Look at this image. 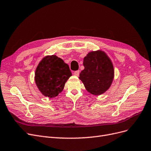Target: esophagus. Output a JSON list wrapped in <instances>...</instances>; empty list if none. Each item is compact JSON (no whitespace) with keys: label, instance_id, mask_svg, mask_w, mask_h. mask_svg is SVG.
Returning <instances> with one entry per match:
<instances>
[{"label":"esophagus","instance_id":"34e87169","mask_svg":"<svg viewBox=\"0 0 151 151\" xmlns=\"http://www.w3.org/2000/svg\"><path fill=\"white\" fill-rule=\"evenodd\" d=\"M74 75H76L77 76H78L80 75V70H78V71H76L74 72Z\"/></svg>","mask_w":151,"mask_h":151}]
</instances>
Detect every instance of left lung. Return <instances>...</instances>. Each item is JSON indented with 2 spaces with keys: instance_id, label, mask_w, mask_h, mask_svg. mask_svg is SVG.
<instances>
[{
  "instance_id": "8db88e82",
  "label": "left lung",
  "mask_w": 151,
  "mask_h": 151,
  "mask_svg": "<svg viewBox=\"0 0 151 151\" xmlns=\"http://www.w3.org/2000/svg\"><path fill=\"white\" fill-rule=\"evenodd\" d=\"M85 69L80 74L87 91L93 95H101L109 90L114 76L113 64L104 51L89 52L83 59Z\"/></svg>"
}]
</instances>
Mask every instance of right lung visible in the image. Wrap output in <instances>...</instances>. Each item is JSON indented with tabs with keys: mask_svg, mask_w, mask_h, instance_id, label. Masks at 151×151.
Masks as SVG:
<instances>
[{
	"mask_svg": "<svg viewBox=\"0 0 151 151\" xmlns=\"http://www.w3.org/2000/svg\"><path fill=\"white\" fill-rule=\"evenodd\" d=\"M71 76L69 66L56 55H47L38 63L35 73L36 85L43 96L52 98L63 91Z\"/></svg>",
	"mask_w": 151,
	"mask_h": 151,
	"instance_id": "1",
	"label": "right lung"
}]
</instances>
